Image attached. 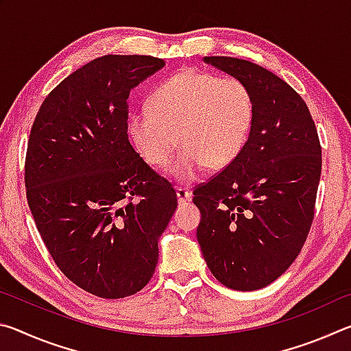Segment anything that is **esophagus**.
<instances>
[{
	"label": "esophagus",
	"instance_id": "34e87169",
	"mask_svg": "<svg viewBox=\"0 0 351 351\" xmlns=\"http://www.w3.org/2000/svg\"><path fill=\"white\" fill-rule=\"evenodd\" d=\"M176 198L180 204H189L192 201V193L184 187H176Z\"/></svg>",
	"mask_w": 351,
	"mask_h": 351
}]
</instances>
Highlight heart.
I'll list each match as a JSON object with an SVG mask.
<instances>
[{
  "label": "heart",
  "instance_id": "heart-1",
  "mask_svg": "<svg viewBox=\"0 0 351 351\" xmlns=\"http://www.w3.org/2000/svg\"><path fill=\"white\" fill-rule=\"evenodd\" d=\"M254 94L240 79H223L198 68H184L159 83L147 108L128 116L127 132L139 156L152 167H170L181 182L195 181L206 167L232 164L251 134Z\"/></svg>",
  "mask_w": 351,
  "mask_h": 351
}]
</instances>
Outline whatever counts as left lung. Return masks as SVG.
Listing matches in <instances>:
<instances>
[{
  "label": "left lung",
  "mask_w": 351,
  "mask_h": 351,
  "mask_svg": "<svg viewBox=\"0 0 351 351\" xmlns=\"http://www.w3.org/2000/svg\"><path fill=\"white\" fill-rule=\"evenodd\" d=\"M204 62L251 88L255 119L240 156L193 190L197 239L219 283L255 291L280 277L304 247L322 148L304 99L280 77L241 58Z\"/></svg>",
  "instance_id": "left-lung-1"
}]
</instances>
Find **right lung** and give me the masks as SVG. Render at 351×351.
<instances>
[{
    "instance_id": "right-lung-1",
    "label": "right lung",
    "mask_w": 351,
    "mask_h": 351,
    "mask_svg": "<svg viewBox=\"0 0 351 351\" xmlns=\"http://www.w3.org/2000/svg\"><path fill=\"white\" fill-rule=\"evenodd\" d=\"M164 64L152 56L94 58L47 94L29 136L26 197L41 239L71 282L102 299L150 282L178 206L127 132L130 93Z\"/></svg>"
}]
</instances>
